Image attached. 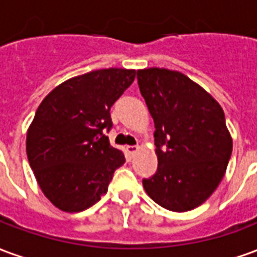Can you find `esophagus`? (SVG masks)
Here are the masks:
<instances>
[{"mask_svg":"<svg viewBox=\"0 0 257 257\" xmlns=\"http://www.w3.org/2000/svg\"><path fill=\"white\" fill-rule=\"evenodd\" d=\"M138 151H139V146H128V147H126V153H128L131 157H134Z\"/></svg>","mask_w":257,"mask_h":257,"instance_id":"1","label":"esophagus"}]
</instances>
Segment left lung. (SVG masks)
I'll return each mask as SVG.
<instances>
[{
	"instance_id": "1",
	"label": "left lung",
	"mask_w": 257,
	"mask_h": 257,
	"mask_svg": "<svg viewBox=\"0 0 257 257\" xmlns=\"http://www.w3.org/2000/svg\"><path fill=\"white\" fill-rule=\"evenodd\" d=\"M138 81L156 125L158 158L156 175L143 179V187L165 209H194L217 189L231 157L224 111L201 85L175 70H138Z\"/></svg>"
}]
</instances>
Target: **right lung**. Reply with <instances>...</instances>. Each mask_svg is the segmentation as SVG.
I'll return each instance as SVG.
<instances>
[{"label": "right lung", "instance_id": "obj_1", "mask_svg": "<svg viewBox=\"0 0 257 257\" xmlns=\"http://www.w3.org/2000/svg\"><path fill=\"white\" fill-rule=\"evenodd\" d=\"M136 70L101 68L58 85L38 106L27 129L26 153L37 183L63 212H81L107 193L122 151L108 143L110 108L131 86Z\"/></svg>", "mask_w": 257, "mask_h": 257}]
</instances>
